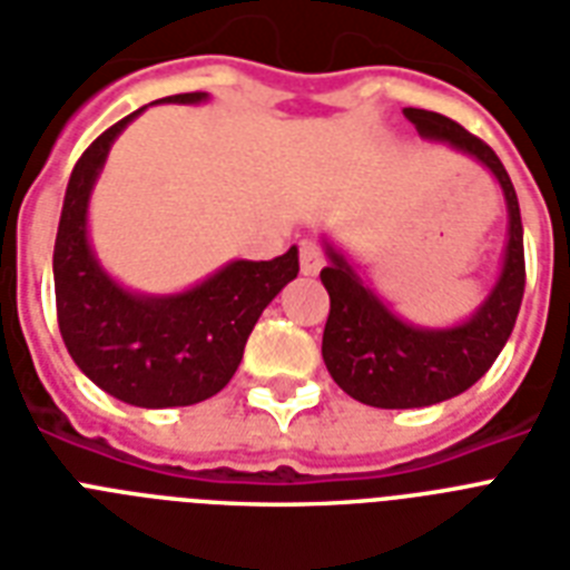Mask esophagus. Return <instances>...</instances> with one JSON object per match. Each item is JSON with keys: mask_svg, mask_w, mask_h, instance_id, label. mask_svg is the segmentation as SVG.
Here are the masks:
<instances>
[{"mask_svg": "<svg viewBox=\"0 0 570 570\" xmlns=\"http://www.w3.org/2000/svg\"><path fill=\"white\" fill-rule=\"evenodd\" d=\"M301 272L304 275H318L322 266H325V254L318 252V245L313 243H301Z\"/></svg>", "mask_w": 570, "mask_h": 570, "instance_id": "34e87169", "label": "esophagus"}]
</instances>
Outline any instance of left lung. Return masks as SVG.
Returning <instances> with one entry per match:
<instances>
[{
    "instance_id": "1",
    "label": "left lung",
    "mask_w": 570,
    "mask_h": 570,
    "mask_svg": "<svg viewBox=\"0 0 570 570\" xmlns=\"http://www.w3.org/2000/svg\"><path fill=\"white\" fill-rule=\"evenodd\" d=\"M404 117L428 140L451 142L498 178L510 210V239L503 269L489 298L462 325L430 331L406 325L363 284L331 243L322 284L331 295L322 357L342 392L381 410H413L460 395L483 377L515 327L524 298V228L510 175L489 146L460 122L433 110L404 108Z\"/></svg>"
}]
</instances>
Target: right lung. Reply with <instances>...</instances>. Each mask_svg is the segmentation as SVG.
<instances>
[{
  "label": "right lung",
  "mask_w": 570,
  "mask_h": 570,
  "mask_svg": "<svg viewBox=\"0 0 570 570\" xmlns=\"http://www.w3.org/2000/svg\"><path fill=\"white\" fill-rule=\"evenodd\" d=\"M205 99L207 92H178L157 101ZM140 110L99 134L69 175L55 237V304L69 357L99 390L164 410L198 404L228 386L261 313L298 275V248L275 261H234L178 295L122 289L87 243V205L110 142Z\"/></svg>",
  "instance_id": "obj_1"
}]
</instances>
